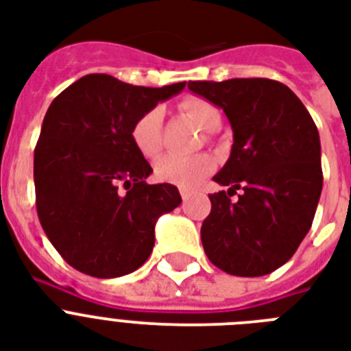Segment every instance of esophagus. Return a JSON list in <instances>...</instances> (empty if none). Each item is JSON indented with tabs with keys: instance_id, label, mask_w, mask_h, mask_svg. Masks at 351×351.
Listing matches in <instances>:
<instances>
[{
	"instance_id": "obj_1",
	"label": "esophagus",
	"mask_w": 351,
	"mask_h": 351,
	"mask_svg": "<svg viewBox=\"0 0 351 351\" xmlns=\"http://www.w3.org/2000/svg\"><path fill=\"white\" fill-rule=\"evenodd\" d=\"M180 195H182V200H184V202H187V200L193 197V193L189 191V189H186V187H180Z\"/></svg>"
}]
</instances>
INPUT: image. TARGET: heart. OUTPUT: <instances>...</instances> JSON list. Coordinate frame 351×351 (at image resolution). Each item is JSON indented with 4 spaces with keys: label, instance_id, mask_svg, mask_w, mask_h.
<instances>
[{
    "label": "heart",
    "instance_id": "heart-1",
    "mask_svg": "<svg viewBox=\"0 0 351 351\" xmlns=\"http://www.w3.org/2000/svg\"><path fill=\"white\" fill-rule=\"evenodd\" d=\"M182 109L197 125L202 127L204 131H215L220 127L222 114L211 101L191 98L182 104ZM162 121H164L162 109L151 107L132 123V143L145 158H154L162 149ZM211 169H213V158L208 154H195V156L167 154L156 162L154 175L162 182L191 187L202 180Z\"/></svg>",
    "mask_w": 351,
    "mask_h": 351
}]
</instances>
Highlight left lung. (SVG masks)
<instances>
[{"instance_id":"1","label":"left lung","mask_w":351,"mask_h":351,"mask_svg":"<svg viewBox=\"0 0 351 351\" xmlns=\"http://www.w3.org/2000/svg\"><path fill=\"white\" fill-rule=\"evenodd\" d=\"M187 87L219 106L233 129L230 160L213 176L230 189L209 195L211 213L200 230L204 251L230 275H267L293 256L315 217L322 191L315 121L293 90L275 80Z\"/></svg>"}]
</instances>
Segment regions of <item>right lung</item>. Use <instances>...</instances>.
<instances>
[{
    "label": "right lung",
    "mask_w": 351,
    "mask_h": 351,
    "mask_svg": "<svg viewBox=\"0 0 351 351\" xmlns=\"http://www.w3.org/2000/svg\"><path fill=\"white\" fill-rule=\"evenodd\" d=\"M184 87H138L87 74L51 104L34 149L36 209L51 244L74 269L114 278L149 258L156 219L178 208L182 197L171 184L145 182L153 169L131 129Z\"/></svg>",
    "instance_id": "1"
}]
</instances>
